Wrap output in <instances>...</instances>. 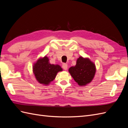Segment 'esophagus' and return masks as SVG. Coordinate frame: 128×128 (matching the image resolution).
I'll list each match as a JSON object with an SVG mask.
<instances>
[{
  "instance_id": "34e87169",
  "label": "esophagus",
  "mask_w": 128,
  "mask_h": 128,
  "mask_svg": "<svg viewBox=\"0 0 128 128\" xmlns=\"http://www.w3.org/2000/svg\"><path fill=\"white\" fill-rule=\"evenodd\" d=\"M62 68L64 69V70H67V68H68V66L66 64H62Z\"/></svg>"
}]
</instances>
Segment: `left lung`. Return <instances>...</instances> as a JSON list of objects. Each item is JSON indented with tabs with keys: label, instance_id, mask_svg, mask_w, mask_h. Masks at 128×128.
Segmentation results:
<instances>
[{
	"label": "left lung",
	"instance_id": "8db88e82",
	"mask_svg": "<svg viewBox=\"0 0 128 128\" xmlns=\"http://www.w3.org/2000/svg\"><path fill=\"white\" fill-rule=\"evenodd\" d=\"M95 64L88 58L80 56L77 60L76 64L69 69L74 80L79 86H83L90 83L96 72Z\"/></svg>",
	"mask_w": 128,
	"mask_h": 128
}]
</instances>
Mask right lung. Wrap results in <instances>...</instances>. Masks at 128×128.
<instances>
[{"label":"right lung","instance_id":"add662e5","mask_svg":"<svg viewBox=\"0 0 128 128\" xmlns=\"http://www.w3.org/2000/svg\"><path fill=\"white\" fill-rule=\"evenodd\" d=\"M62 70L58 64L50 63L47 56L38 60L33 66V72L38 82L42 84L48 85L56 78L57 73Z\"/></svg>","mask_w":128,"mask_h":128}]
</instances>
